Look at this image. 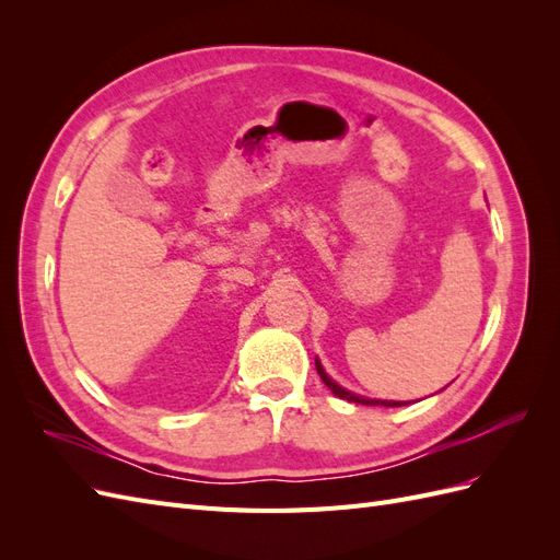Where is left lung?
Returning <instances> with one entry per match:
<instances>
[{
  "mask_svg": "<svg viewBox=\"0 0 560 560\" xmlns=\"http://www.w3.org/2000/svg\"><path fill=\"white\" fill-rule=\"evenodd\" d=\"M315 366H317V374H319V378H322V383H325L331 393L336 395V397H341V399H348V401H354V404H371V406H404L401 401H381V399H366V397H360V395H352V393H348V389H343L341 385H336L327 374H325V369H322V364L319 362H315Z\"/></svg>",
  "mask_w": 560,
  "mask_h": 560,
  "instance_id": "left-lung-1",
  "label": "left lung"
}]
</instances>
